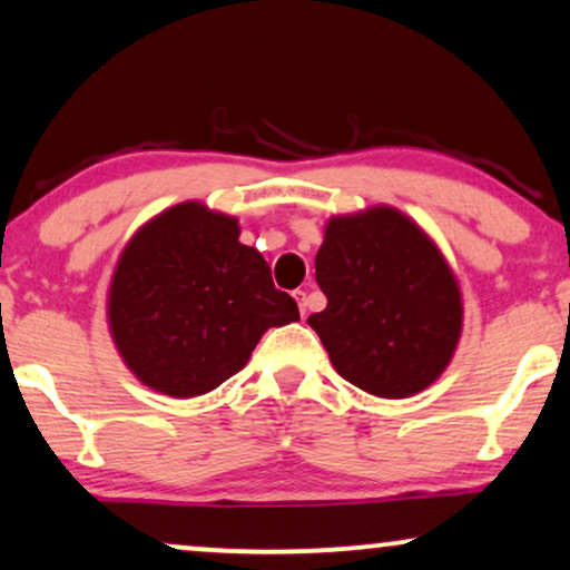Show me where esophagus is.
Returning <instances> with one entry per match:
<instances>
[{
	"label": "esophagus",
	"mask_w": 570,
	"mask_h": 570,
	"mask_svg": "<svg viewBox=\"0 0 570 570\" xmlns=\"http://www.w3.org/2000/svg\"><path fill=\"white\" fill-rule=\"evenodd\" d=\"M295 301H298V308H301V316H305V291H295Z\"/></svg>",
	"instance_id": "1"
}]
</instances>
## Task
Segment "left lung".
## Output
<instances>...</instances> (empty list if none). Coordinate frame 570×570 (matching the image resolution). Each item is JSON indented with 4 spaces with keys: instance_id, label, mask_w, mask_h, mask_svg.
<instances>
[{
    "instance_id": "1",
    "label": "left lung",
    "mask_w": 570,
    "mask_h": 570,
    "mask_svg": "<svg viewBox=\"0 0 570 570\" xmlns=\"http://www.w3.org/2000/svg\"><path fill=\"white\" fill-rule=\"evenodd\" d=\"M326 308L308 316L344 381L381 399L424 391L463 326L460 287L422 228L393 208L332 218L316 254Z\"/></svg>"
}]
</instances>
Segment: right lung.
I'll list each match as a JSON object with an SVG mask.
<instances>
[{"label": "right lung", "instance_id": "add662e5", "mask_svg": "<svg viewBox=\"0 0 570 570\" xmlns=\"http://www.w3.org/2000/svg\"><path fill=\"white\" fill-rule=\"evenodd\" d=\"M110 332L154 391L193 399L246 365L269 326L298 321L236 218L200 203L164 210L130 238L110 285Z\"/></svg>", "mask_w": 570, "mask_h": 570}]
</instances>
